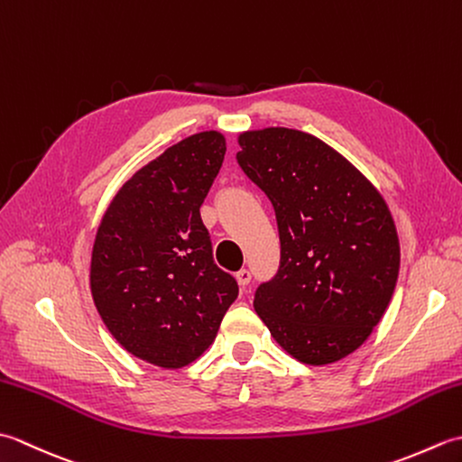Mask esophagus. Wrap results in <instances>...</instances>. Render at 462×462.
<instances>
[{
    "instance_id": "esophagus-1",
    "label": "esophagus",
    "mask_w": 462,
    "mask_h": 462,
    "mask_svg": "<svg viewBox=\"0 0 462 462\" xmlns=\"http://www.w3.org/2000/svg\"><path fill=\"white\" fill-rule=\"evenodd\" d=\"M236 280H238V283L242 288H246L248 283L252 282V273H250V270H240V272H236Z\"/></svg>"
}]
</instances>
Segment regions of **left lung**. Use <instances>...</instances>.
<instances>
[{
  "label": "left lung",
  "mask_w": 462,
  "mask_h": 462,
  "mask_svg": "<svg viewBox=\"0 0 462 462\" xmlns=\"http://www.w3.org/2000/svg\"><path fill=\"white\" fill-rule=\"evenodd\" d=\"M238 164L276 212L282 258L254 308L308 365L356 351L381 321L399 276V236L381 192L318 136L286 126L238 134Z\"/></svg>",
  "instance_id": "8db88e82"
}]
</instances>
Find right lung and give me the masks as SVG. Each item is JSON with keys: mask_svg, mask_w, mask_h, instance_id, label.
Masks as SVG:
<instances>
[{"mask_svg": "<svg viewBox=\"0 0 462 462\" xmlns=\"http://www.w3.org/2000/svg\"><path fill=\"white\" fill-rule=\"evenodd\" d=\"M224 154L218 131L169 146L121 186L97 228L95 308L131 356L156 367L199 359L238 298L236 280L212 260L200 218Z\"/></svg>", "mask_w": 462, "mask_h": 462, "instance_id": "1", "label": "right lung"}]
</instances>
